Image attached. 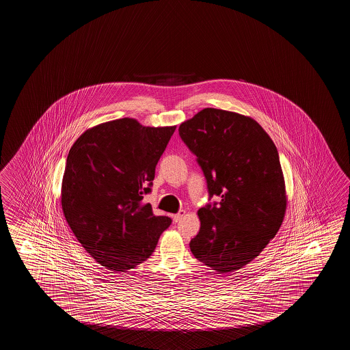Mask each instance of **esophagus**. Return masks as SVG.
<instances>
[{
	"mask_svg": "<svg viewBox=\"0 0 350 350\" xmlns=\"http://www.w3.org/2000/svg\"><path fill=\"white\" fill-rule=\"evenodd\" d=\"M184 215H185V211H183V210L178 212V213H176V215L173 216V221H174V222H179V221L184 217Z\"/></svg>",
	"mask_w": 350,
	"mask_h": 350,
	"instance_id": "obj_1",
	"label": "esophagus"
}]
</instances>
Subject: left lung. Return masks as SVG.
<instances>
[{
	"instance_id": "1",
	"label": "left lung",
	"mask_w": 350,
	"mask_h": 350,
	"mask_svg": "<svg viewBox=\"0 0 350 350\" xmlns=\"http://www.w3.org/2000/svg\"><path fill=\"white\" fill-rule=\"evenodd\" d=\"M178 132L196 156L210 199L219 198L198 211L200 230L190 250L218 273L241 269L264 250L284 218L277 148L256 120L224 109H204Z\"/></svg>"
}]
</instances>
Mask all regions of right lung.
<instances>
[{"mask_svg":"<svg viewBox=\"0 0 350 350\" xmlns=\"http://www.w3.org/2000/svg\"><path fill=\"white\" fill-rule=\"evenodd\" d=\"M174 131L120 118L88 129L69 150L64 217L81 247L109 271L126 272L149 258L172 222L143 199Z\"/></svg>","mask_w":350,"mask_h":350,"instance_id":"add662e5","label":"right lung"}]
</instances>
